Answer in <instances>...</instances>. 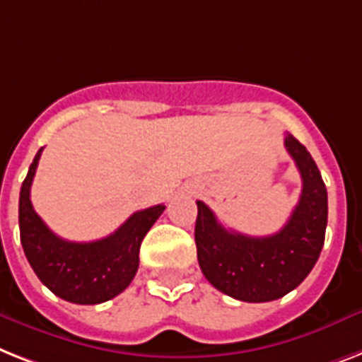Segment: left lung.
Returning <instances> with one entry per match:
<instances>
[{
  "label": "left lung",
  "mask_w": 362,
  "mask_h": 362,
  "mask_svg": "<svg viewBox=\"0 0 362 362\" xmlns=\"http://www.w3.org/2000/svg\"><path fill=\"white\" fill-rule=\"evenodd\" d=\"M284 146L299 169L303 189L283 228L272 236H245L225 228L197 201V258L204 277L219 292L247 303H266L303 283L318 260L327 227V189L313 156L293 135Z\"/></svg>",
  "instance_id": "1"
}]
</instances>
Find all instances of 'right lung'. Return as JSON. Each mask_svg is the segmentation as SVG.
I'll use <instances>...</instances> for the list:
<instances>
[{"label": "right lung", "mask_w": 362, "mask_h": 362, "mask_svg": "<svg viewBox=\"0 0 362 362\" xmlns=\"http://www.w3.org/2000/svg\"><path fill=\"white\" fill-rule=\"evenodd\" d=\"M42 148L37 152L20 189V240L28 262L57 298L98 305L124 292L139 267V247L165 206L135 211L113 234L96 242H66L49 230L31 204V184Z\"/></svg>", "instance_id": "obj_1"}]
</instances>
